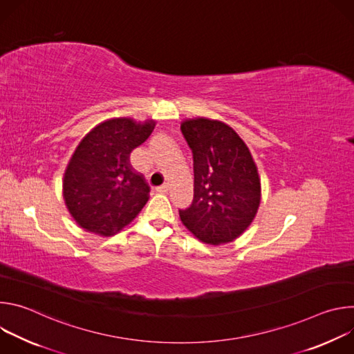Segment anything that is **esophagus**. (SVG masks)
Masks as SVG:
<instances>
[{
    "label": "esophagus",
    "instance_id": "esophagus-1",
    "mask_svg": "<svg viewBox=\"0 0 354 354\" xmlns=\"http://www.w3.org/2000/svg\"><path fill=\"white\" fill-rule=\"evenodd\" d=\"M156 190H157V192H160V193H164V192H167V190H168V185H167V183H164V185L158 186Z\"/></svg>",
    "mask_w": 354,
    "mask_h": 354
}]
</instances>
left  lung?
<instances>
[{
    "label": "left lung",
    "mask_w": 354,
    "mask_h": 354,
    "mask_svg": "<svg viewBox=\"0 0 354 354\" xmlns=\"http://www.w3.org/2000/svg\"><path fill=\"white\" fill-rule=\"evenodd\" d=\"M192 149L194 194L179 210L185 227L200 241L220 245L234 241L255 218L261 179L249 148L225 123L205 118L180 124Z\"/></svg>",
    "instance_id": "left-lung-1"
}]
</instances>
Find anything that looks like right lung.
Instances as JSON below:
<instances>
[{"mask_svg":"<svg viewBox=\"0 0 354 354\" xmlns=\"http://www.w3.org/2000/svg\"><path fill=\"white\" fill-rule=\"evenodd\" d=\"M154 127V120L118 118L97 124L82 138L63 180L66 206L80 227L109 236L137 217L148 201L149 186L133 171L130 153Z\"/></svg>","mask_w":354,"mask_h":354,"instance_id":"right-lung-1","label":"right lung"}]
</instances>
